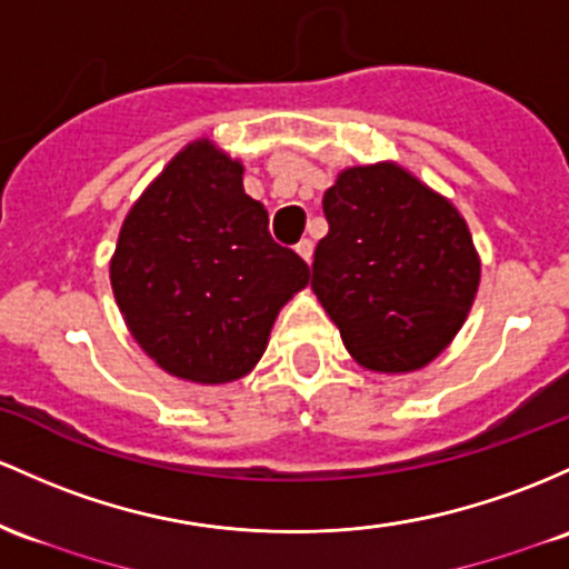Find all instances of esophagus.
<instances>
[{
  "label": "esophagus",
  "mask_w": 569,
  "mask_h": 569,
  "mask_svg": "<svg viewBox=\"0 0 569 569\" xmlns=\"http://www.w3.org/2000/svg\"><path fill=\"white\" fill-rule=\"evenodd\" d=\"M313 240H308V237H305V240H299L297 242V253L299 256H302V259L305 261H308V264H310V261H313Z\"/></svg>",
  "instance_id": "obj_1"
}]
</instances>
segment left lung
Segmentation results:
<instances>
[{
  "label": "left lung",
  "instance_id": "1",
  "mask_svg": "<svg viewBox=\"0 0 569 569\" xmlns=\"http://www.w3.org/2000/svg\"><path fill=\"white\" fill-rule=\"evenodd\" d=\"M313 291L365 370L435 361L467 321L480 256L457 204L397 161L348 167L323 193Z\"/></svg>",
  "mask_w": 569,
  "mask_h": 569
}]
</instances>
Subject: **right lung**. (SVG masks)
<instances>
[{
    "label": "right lung",
    "mask_w": 569,
    "mask_h": 569,
    "mask_svg": "<svg viewBox=\"0 0 569 569\" xmlns=\"http://www.w3.org/2000/svg\"><path fill=\"white\" fill-rule=\"evenodd\" d=\"M242 172L208 137L189 142L132 204L110 259L137 346L191 383L248 376L280 308L310 283V267L270 237Z\"/></svg>",
    "instance_id": "right-lung-1"
}]
</instances>
